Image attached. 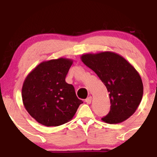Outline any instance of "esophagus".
I'll list each match as a JSON object with an SVG mask.
<instances>
[{"instance_id": "obj_1", "label": "esophagus", "mask_w": 157, "mask_h": 157, "mask_svg": "<svg viewBox=\"0 0 157 157\" xmlns=\"http://www.w3.org/2000/svg\"><path fill=\"white\" fill-rule=\"evenodd\" d=\"M91 100H92V97H91V96L89 97H87V98L86 99V102L87 104H91Z\"/></svg>"}]
</instances>
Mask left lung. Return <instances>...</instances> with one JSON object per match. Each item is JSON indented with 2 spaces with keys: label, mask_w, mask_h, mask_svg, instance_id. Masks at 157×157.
Wrapping results in <instances>:
<instances>
[{
  "label": "left lung",
  "mask_w": 157,
  "mask_h": 157,
  "mask_svg": "<svg viewBox=\"0 0 157 157\" xmlns=\"http://www.w3.org/2000/svg\"><path fill=\"white\" fill-rule=\"evenodd\" d=\"M106 86L111 109L102 118L106 123L117 124L132 116L141 102L143 84L140 74L121 55L112 52L86 54L80 57Z\"/></svg>",
  "instance_id": "obj_1"
}]
</instances>
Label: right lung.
<instances>
[{
	"instance_id": "obj_1",
	"label": "right lung",
	"mask_w": 157,
	"mask_h": 157,
	"mask_svg": "<svg viewBox=\"0 0 157 157\" xmlns=\"http://www.w3.org/2000/svg\"><path fill=\"white\" fill-rule=\"evenodd\" d=\"M73 63L60 57L40 63L27 75L22 87L25 109L37 122L58 126L72 120L82 100L66 77Z\"/></svg>"
}]
</instances>
